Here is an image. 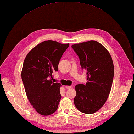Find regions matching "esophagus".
Instances as JSON below:
<instances>
[{"mask_svg": "<svg viewBox=\"0 0 134 134\" xmlns=\"http://www.w3.org/2000/svg\"><path fill=\"white\" fill-rule=\"evenodd\" d=\"M71 87H71V86H66V88L67 89H70V88H71Z\"/></svg>", "mask_w": 134, "mask_h": 134, "instance_id": "obj_1", "label": "esophagus"}]
</instances>
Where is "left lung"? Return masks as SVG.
<instances>
[{
    "instance_id": "obj_1",
    "label": "left lung",
    "mask_w": 134,
    "mask_h": 134,
    "mask_svg": "<svg viewBox=\"0 0 134 134\" xmlns=\"http://www.w3.org/2000/svg\"><path fill=\"white\" fill-rule=\"evenodd\" d=\"M82 69L87 72V82L75 86L74 102L83 113H96L103 105L113 84L114 67L110 53L100 43L90 40L72 46Z\"/></svg>"
}]
</instances>
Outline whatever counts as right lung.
Wrapping results in <instances>:
<instances>
[{
    "label": "right lung",
    "instance_id": "1",
    "mask_svg": "<svg viewBox=\"0 0 134 134\" xmlns=\"http://www.w3.org/2000/svg\"><path fill=\"white\" fill-rule=\"evenodd\" d=\"M69 44L53 40L40 43L25 58L21 79L30 103L39 114L49 115L57 111L61 99L59 83L52 81V73Z\"/></svg>",
    "mask_w": 134,
    "mask_h": 134
}]
</instances>
